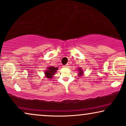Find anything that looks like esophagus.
I'll list each match as a JSON object with an SVG mask.
<instances>
[{"mask_svg":"<svg viewBox=\"0 0 126 126\" xmlns=\"http://www.w3.org/2000/svg\"><path fill=\"white\" fill-rule=\"evenodd\" d=\"M63 68H68V65H63Z\"/></svg>","mask_w":126,"mask_h":126,"instance_id":"34e87169","label":"esophagus"}]
</instances>
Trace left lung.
Segmentation results:
<instances>
[{"instance_id":"8db88e82","label":"left lung","mask_w":126,"mask_h":126,"mask_svg":"<svg viewBox=\"0 0 126 126\" xmlns=\"http://www.w3.org/2000/svg\"><path fill=\"white\" fill-rule=\"evenodd\" d=\"M78 71H79V76H82L83 73V70L81 69V68H79V69H78Z\"/></svg>"}]
</instances>
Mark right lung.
I'll list each match as a JSON object with an SVG mask.
<instances>
[{"label": "right lung", "mask_w": 126, "mask_h": 126, "mask_svg": "<svg viewBox=\"0 0 126 126\" xmlns=\"http://www.w3.org/2000/svg\"><path fill=\"white\" fill-rule=\"evenodd\" d=\"M47 70L45 71V74L46 75V77L48 79H51L53 77V75L55 74V73L56 72L57 70H58V68L53 66H50V67H47Z\"/></svg>", "instance_id": "add662e5"}]
</instances>
